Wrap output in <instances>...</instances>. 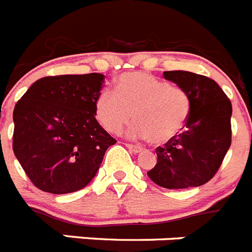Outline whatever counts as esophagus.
I'll return each instance as SVG.
<instances>
[{
	"label": "esophagus",
	"instance_id": "34e87169",
	"mask_svg": "<svg viewBox=\"0 0 252 252\" xmlns=\"http://www.w3.org/2000/svg\"><path fill=\"white\" fill-rule=\"evenodd\" d=\"M126 146L129 148V150L132 151L133 153H139V152H142V148L138 147V146H133V144H126Z\"/></svg>",
	"mask_w": 252,
	"mask_h": 252
}]
</instances>
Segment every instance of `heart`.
Masks as SVG:
<instances>
[{
	"label": "heart",
	"mask_w": 252,
	"mask_h": 252,
	"mask_svg": "<svg viewBox=\"0 0 252 252\" xmlns=\"http://www.w3.org/2000/svg\"><path fill=\"white\" fill-rule=\"evenodd\" d=\"M115 91L102 90L95 101L96 118L110 133H119L134 118L126 130L129 138L163 143L180 132L189 117L187 91L153 74H122Z\"/></svg>",
	"instance_id": "b5f03b06"
}]
</instances>
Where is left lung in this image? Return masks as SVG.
Here are the masks:
<instances>
[{
    "label": "left lung",
    "mask_w": 252,
    "mask_h": 252,
    "mask_svg": "<svg viewBox=\"0 0 252 252\" xmlns=\"http://www.w3.org/2000/svg\"><path fill=\"white\" fill-rule=\"evenodd\" d=\"M163 78L187 91L190 111L183 132L156 150L157 163L148 178L166 189L202 187L231 146V101L216 81L202 74L166 71Z\"/></svg>",
    "instance_id": "1"
}]
</instances>
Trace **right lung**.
<instances>
[{
  "mask_svg": "<svg viewBox=\"0 0 252 252\" xmlns=\"http://www.w3.org/2000/svg\"><path fill=\"white\" fill-rule=\"evenodd\" d=\"M101 73L35 81L14 109L12 148L35 187L52 194L84 189L117 141L96 120Z\"/></svg>",
  "mask_w": 252,
  "mask_h": 252,
  "instance_id": "right-lung-1",
  "label": "right lung"
}]
</instances>
